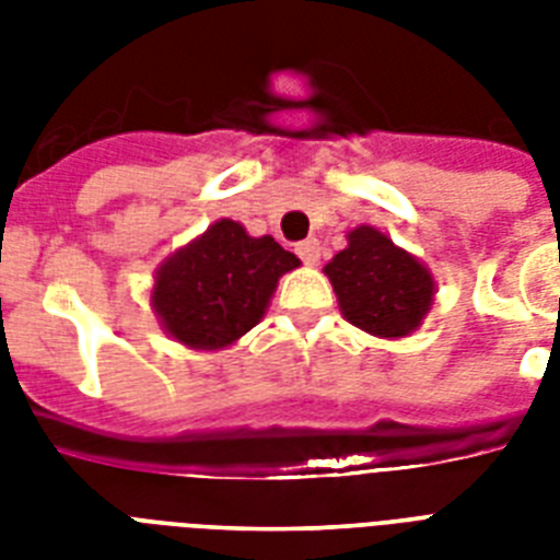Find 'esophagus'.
<instances>
[{
    "mask_svg": "<svg viewBox=\"0 0 560 560\" xmlns=\"http://www.w3.org/2000/svg\"><path fill=\"white\" fill-rule=\"evenodd\" d=\"M296 253H299V258H302V261L314 267V264H319L323 246H319V241H316V237H307V241H302V244L296 246Z\"/></svg>",
    "mask_w": 560,
    "mask_h": 560,
    "instance_id": "34e87169",
    "label": "esophagus"
}]
</instances>
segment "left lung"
Segmentation results:
<instances>
[{
  "instance_id": "obj_1",
  "label": "left lung",
  "mask_w": 560,
  "mask_h": 560,
  "mask_svg": "<svg viewBox=\"0 0 560 560\" xmlns=\"http://www.w3.org/2000/svg\"><path fill=\"white\" fill-rule=\"evenodd\" d=\"M325 276L342 316L372 337H409L433 305L430 270L374 226L351 229L349 246L325 264Z\"/></svg>"
}]
</instances>
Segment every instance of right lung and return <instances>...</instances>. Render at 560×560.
<instances>
[{
	"label": "right lung",
	"instance_id": "right-lung-1",
	"mask_svg": "<svg viewBox=\"0 0 560 560\" xmlns=\"http://www.w3.org/2000/svg\"><path fill=\"white\" fill-rule=\"evenodd\" d=\"M296 267V255L270 235H246L241 223L223 218L162 261L153 314L188 349H226L261 323L279 279Z\"/></svg>",
	"mask_w": 560,
	"mask_h": 560
}]
</instances>
